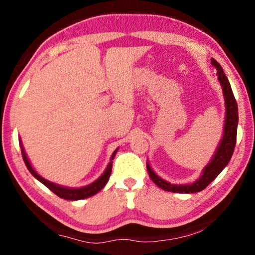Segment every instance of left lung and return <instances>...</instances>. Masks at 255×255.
Listing matches in <instances>:
<instances>
[{
    "instance_id": "1",
    "label": "left lung",
    "mask_w": 255,
    "mask_h": 255,
    "mask_svg": "<svg viewBox=\"0 0 255 255\" xmlns=\"http://www.w3.org/2000/svg\"><path fill=\"white\" fill-rule=\"evenodd\" d=\"M211 65L216 67V74H217L219 83L222 85L224 100H225V124H224L223 137L217 148L215 150V154L211 157L210 162L207 164L202 170V173L199 179L196 180L193 183L190 184H173L169 181L162 179L158 176L150 167L147 162V171L149 178L153 182L163 189L164 191L176 192V193H195L202 191L205 188L208 187V184L217 178L218 174L225 169L228 162L231 161L233 152H234L236 144V133H237V125H239V109H237V103L233 94L230 81L224 73L222 66L218 62H216L214 58H211Z\"/></svg>"
}]
</instances>
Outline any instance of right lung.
I'll return each mask as SVG.
<instances>
[{"label": "right lung", "mask_w": 255, "mask_h": 255, "mask_svg": "<svg viewBox=\"0 0 255 255\" xmlns=\"http://www.w3.org/2000/svg\"><path fill=\"white\" fill-rule=\"evenodd\" d=\"M19 143H20L21 154H22L24 164H25V166H27V169L29 170L30 173H31L38 181H40L42 184H45L46 187L50 190V191H53L55 193V195H57L59 198H62V199H66V200H81V199H85V198H89V197L97 195V193L107 184L108 181H109L111 170H112V159H114V157L116 156V154H117L118 149H119V148H117L114 153H112L110 162L107 165V169L101 174L100 178H98L96 181H94V182L85 185V187L68 188V187H64V185H59L57 183L50 182V181L46 180L45 178H42L41 175L38 174L36 170L32 167L31 163H30L29 158L27 156V154H25V152H24V148L22 146V141H21V139L19 140Z\"/></svg>", "instance_id": "obj_1"}]
</instances>
